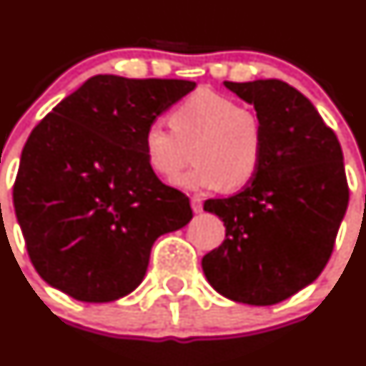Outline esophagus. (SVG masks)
<instances>
[{
    "label": "esophagus",
    "mask_w": 366,
    "mask_h": 366,
    "mask_svg": "<svg viewBox=\"0 0 366 366\" xmlns=\"http://www.w3.org/2000/svg\"><path fill=\"white\" fill-rule=\"evenodd\" d=\"M191 207H193L194 212H202L204 210V204H202V197H198V194H194V197H191Z\"/></svg>",
    "instance_id": "esophagus-1"
}]
</instances>
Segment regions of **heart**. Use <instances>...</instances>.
<instances>
[{
  "label": "heart",
  "instance_id": "heart-1",
  "mask_svg": "<svg viewBox=\"0 0 366 366\" xmlns=\"http://www.w3.org/2000/svg\"><path fill=\"white\" fill-rule=\"evenodd\" d=\"M169 129L154 120L143 132L147 162L161 179H172L189 161L194 164L173 180L186 191L239 189L257 175L264 152V129L258 114L239 108L234 99L200 90L172 113Z\"/></svg>",
  "mask_w": 366,
  "mask_h": 366
}]
</instances>
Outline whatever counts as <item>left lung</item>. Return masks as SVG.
<instances>
[{"label": "left lung", "mask_w": 366, "mask_h": 366, "mask_svg": "<svg viewBox=\"0 0 366 366\" xmlns=\"http://www.w3.org/2000/svg\"><path fill=\"white\" fill-rule=\"evenodd\" d=\"M224 86L253 104L264 129L257 175L241 193L207 200L223 219L224 241L202 258L221 296L276 305L315 282L333 253L349 204L337 134L315 106L280 79Z\"/></svg>", "instance_id": "obj_1"}]
</instances>
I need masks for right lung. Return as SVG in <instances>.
<instances>
[{
	"instance_id": "add662e5",
	"label": "right lung",
	"mask_w": 366,
	"mask_h": 366,
	"mask_svg": "<svg viewBox=\"0 0 366 366\" xmlns=\"http://www.w3.org/2000/svg\"><path fill=\"white\" fill-rule=\"evenodd\" d=\"M194 86L99 74L33 129L14 207L44 282L84 302L127 296L156 239L189 223V198L157 179L143 132Z\"/></svg>"
}]
</instances>
